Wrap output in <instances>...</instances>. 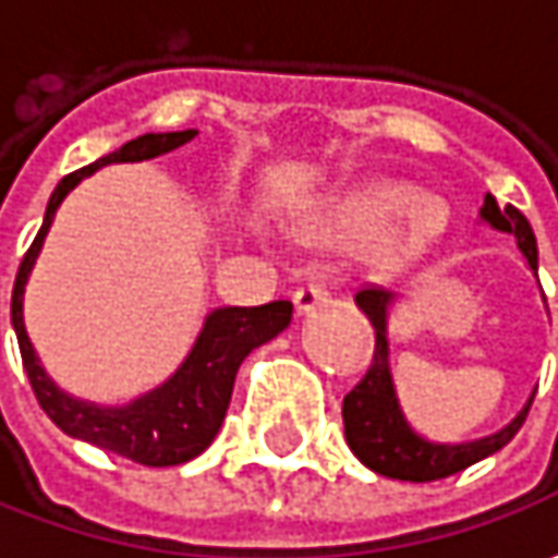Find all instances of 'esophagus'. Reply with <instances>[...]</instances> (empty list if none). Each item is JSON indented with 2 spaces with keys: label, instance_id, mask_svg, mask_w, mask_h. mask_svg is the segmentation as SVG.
Returning a JSON list of instances; mask_svg holds the SVG:
<instances>
[{
  "label": "esophagus",
  "instance_id": "1",
  "mask_svg": "<svg viewBox=\"0 0 558 558\" xmlns=\"http://www.w3.org/2000/svg\"><path fill=\"white\" fill-rule=\"evenodd\" d=\"M326 304H329V291L323 286H304V289L294 291V313L298 316H311L313 311H319Z\"/></svg>",
  "mask_w": 558,
  "mask_h": 558
}]
</instances>
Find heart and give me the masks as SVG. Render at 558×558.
<instances>
[{
  "label": "heart",
  "mask_w": 558,
  "mask_h": 558,
  "mask_svg": "<svg viewBox=\"0 0 558 558\" xmlns=\"http://www.w3.org/2000/svg\"><path fill=\"white\" fill-rule=\"evenodd\" d=\"M447 204L400 180H363L338 192L313 217L316 235L335 245H366V267L381 279L403 276L440 245Z\"/></svg>",
  "instance_id": "heart-1"
}]
</instances>
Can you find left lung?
I'll use <instances>...</instances> for the list:
<instances>
[{
  "label": "left lung",
  "instance_id": "left-lung-1",
  "mask_svg": "<svg viewBox=\"0 0 558 558\" xmlns=\"http://www.w3.org/2000/svg\"><path fill=\"white\" fill-rule=\"evenodd\" d=\"M478 223L512 235L525 257L527 269L537 276V239H534V229L522 210H515L512 204L500 207L494 195H487L478 210ZM354 301L373 323L375 354L369 373L363 375L354 391L344 397L341 416H344L348 447L354 450V457L366 469H373L375 475H385V478H397V482H438V478L457 475L462 469L482 462L484 457L497 453L500 447L515 438V432L522 428L527 410H531L534 395L527 397L525 407L509 418L504 428H497L484 438L432 440L416 432L400 407L395 373H391V338L388 335H391V311L400 304V298L395 291L366 289L360 291Z\"/></svg>",
  "mask_w": 558,
  "mask_h": 558
}]
</instances>
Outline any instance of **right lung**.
I'll use <instances>...</instances> for the list:
<instances>
[{
    "instance_id": "add662e5",
    "label": "right lung",
    "mask_w": 558,
    "mask_h": 558,
    "mask_svg": "<svg viewBox=\"0 0 558 558\" xmlns=\"http://www.w3.org/2000/svg\"><path fill=\"white\" fill-rule=\"evenodd\" d=\"M198 130L145 133L140 140L120 145L118 151L98 158L96 163L64 177L54 185L52 198L46 204L43 226L33 239L31 251L21 260L14 291H11V326L17 335L24 373L31 378L33 395L46 410V416L71 438L96 444L108 453H118L142 465H155V469L195 460L210 447V440L217 438L223 425L242 360L254 348L276 338L282 329H289V301H272L264 307H214L204 316L202 332L195 335L183 363L173 369V375H167L161 385H155L151 391L133 397L126 403H96V400L68 395L52 375L46 373L24 326V291L39 260V251L46 245V235L54 223V214L76 185L108 163L151 161L173 148H183L185 142H192Z\"/></svg>"
}]
</instances>
